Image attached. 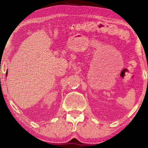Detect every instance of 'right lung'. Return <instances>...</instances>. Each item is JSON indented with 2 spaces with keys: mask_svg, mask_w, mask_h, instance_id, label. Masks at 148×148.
Returning <instances> with one entry per match:
<instances>
[{
  "mask_svg": "<svg viewBox=\"0 0 148 148\" xmlns=\"http://www.w3.org/2000/svg\"><path fill=\"white\" fill-rule=\"evenodd\" d=\"M7 74H8V72H6V76H7Z\"/></svg>",
  "mask_w": 148,
  "mask_h": 148,
  "instance_id": "obj_1",
  "label": "right lung"
}]
</instances>
